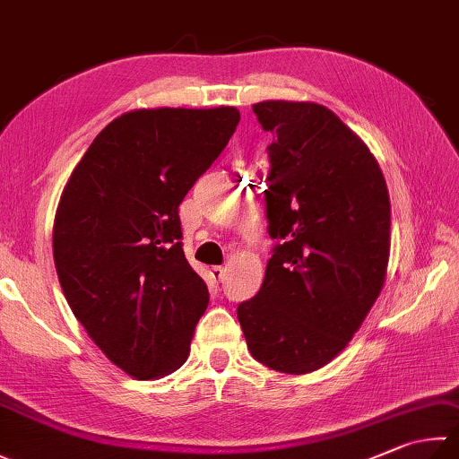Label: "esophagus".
Here are the masks:
<instances>
[{
  "label": "esophagus",
  "mask_w": 459,
  "mask_h": 459,
  "mask_svg": "<svg viewBox=\"0 0 459 459\" xmlns=\"http://www.w3.org/2000/svg\"><path fill=\"white\" fill-rule=\"evenodd\" d=\"M210 275H212L213 281H221L223 275H226V270H223L221 265H213L212 270H210Z\"/></svg>",
  "instance_id": "esophagus-1"
}]
</instances>
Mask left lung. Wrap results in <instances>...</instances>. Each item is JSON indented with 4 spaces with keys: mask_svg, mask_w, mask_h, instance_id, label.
<instances>
[{
    "mask_svg": "<svg viewBox=\"0 0 459 459\" xmlns=\"http://www.w3.org/2000/svg\"><path fill=\"white\" fill-rule=\"evenodd\" d=\"M267 145V231L278 241L255 296L238 306L247 350L281 374L340 353L384 288L390 195L368 145L311 101L254 106Z\"/></svg>",
    "mask_w": 459,
    "mask_h": 459,
    "instance_id": "obj_1",
    "label": "left lung"
}]
</instances>
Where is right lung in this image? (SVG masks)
Here are the masks:
<instances>
[{"mask_svg":"<svg viewBox=\"0 0 459 459\" xmlns=\"http://www.w3.org/2000/svg\"><path fill=\"white\" fill-rule=\"evenodd\" d=\"M239 124L236 108L134 109L91 142L64 187L54 262L93 343L137 379L176 371L210 301L178 207Z\"/></svg>","mask_w":459,"mask_h":459,"instance_id":"1","label":"right lung"}]
</instances>
